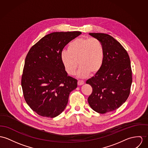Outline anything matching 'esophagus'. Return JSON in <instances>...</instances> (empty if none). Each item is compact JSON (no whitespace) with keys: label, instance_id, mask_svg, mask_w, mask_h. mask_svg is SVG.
<instances>
[{"label":"esophagus","instance_id":"34e87169","mask_svg":"<svg viewBox=\"0 0 148 148\" xmlns=\"http://www.w3.org/2000/svg\"><path fill=\"white\" fill-rule=\"evenodd\" d=\"M84 83V82L83 80H79L78 81V84L79 86H81V85L83 84Z\"/></svg>","mask_w":148,"mask_h":148}]
</instances>
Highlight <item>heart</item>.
<instances>
[{"label":"heart","instance_id":"heart-1","mask_svg":"<svg viewBox=\"0 0 148 148\" xmlns=\"http://www.w3.org/2000/svg\"><path fill=\"white\" fill-rule=\"evenodd\" d=\"M103 56V46L97 38H79L69 43L67 51L61 52V59L69 75L75 73L79 64L78 75L83 78L89 74L95 75L100 71Z\"/></svg>","mask_w":148,"mask_h":148}]
</instances>
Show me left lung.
<instances>
[{
	"mask_svg": "<svg viewBox=\"0 0 148 148\" xmlns=\"http://www.w3.org/2000/svg\"><path fill=\"white\" fill-rule=\"evenodd\" d=\"M102 43L104 56L101 68L86 81L92 93L88 98L91 108L105 114L119 108L128 99L132 82L130 57L121 43L104 33H90Z\"/></svg>",
	"mask_w": 148,
	"mask_h": 148,
	"instance_id": "1",
	"label": "left lung"
}]
</instances>
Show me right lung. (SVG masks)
<instances>
[{
  "mask_svg": "<svg viewBox=\"0 0 148 148\" xmlns=\"http://www.w3.org/2000/svg\"><path fill=\"white\" fill-rule=\"evenodd\" d=\"M80 32H54L32 46L25 58L21 78L24 99L36 113L48 118L61 114L77 80L70 77L61 59L67 44Z\"/></svg>",
  "mask_w": 148,
  "mask_h": 148,
  "instance_id": "right-lung-1",
  "label": "right lung"
}]
</instances>
